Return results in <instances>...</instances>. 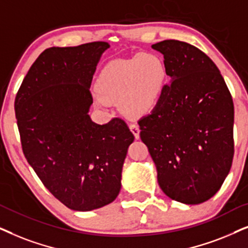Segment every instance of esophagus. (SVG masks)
<instances>
[{
	"mask_svg": "<svg viewBox=\"0 0 248 248\" xmlns=\"http://www.w3.org/2000/svg\"><path fill=\"white\" fill-rule=\"evenodd\" d=\"M129 128H130L131 133L134 134L135 138H136V140H138V138H140V127H138L136 124H131L130 126H129Z\"/></svg>",
	"mask_w": 248,
	"mask_h": 248,
	"instance_id": "esophagus-1",
	"label": "esophagus"
}]
</instances>
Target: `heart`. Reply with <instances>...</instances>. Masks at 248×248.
Instances as JSON below:
<instances>
[{"label":"heart","mask_w":248,"mask_h":248,"mask_svg":"<svg viewBox=\"0 0 248 248\" xmlns=\"http://www.w3.org/2000/svg\"><path fill=\"white\" fill-rule=\"evenodd\" d=\"M167 67L162 59L152 53L110 62L96 81V103L108 107L117 101L129 115L144 114L157 104L163 93Z\"/></svg>","instance_id":"obj_1"}]
</instances>
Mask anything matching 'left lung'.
Here are the masks:
<instances>
[{"label": "left lung", "instance_id": "obj_1", "mask_svg": "<svg viewBox=\"0 0 248 248\" xmlns=\"http://www.w3.org/2000/svg\"><path fill=\"white\" fill-rule=\"evenodd\" d=\"M152 47L163 54L170 84L138 121L140 138L163 193L201 204L216 195L232 168V97L214 62L195 46L168 39Z\"/></svg>", "mask_w": 248, "mask_h": 248}]
</instances>
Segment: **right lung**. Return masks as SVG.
Here are the masks:
<instances>
[{
	"instance_id": "obj_1",
	"label": "right lung",
	"mask_w": 248,
	"mask_h": 248,
	"mask_svg": "<svg viewBox=\"0 0 248 248\" xmlns=\"http://www.w3.org/2000/svg\"><path fill=\"white\" fill-rule=\"evenodd\" d=\"M107 42L49 47L29 69L16 96L22 151L44 186L74 211L113 202L135 137L126 122L105 124L88 114L92 79Z\"/></svg>"
}]
</instances>
